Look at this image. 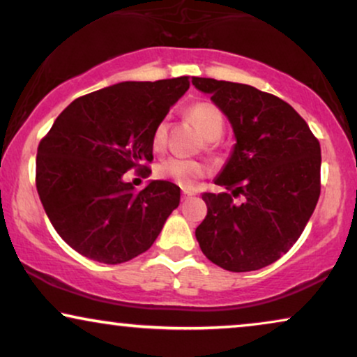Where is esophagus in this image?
Wrapping results in <instances>:
<instances>
[{
	"label": "esophagus",
	"mask_w": 357,
	"mask_h": 357,
	"mask_svg": "<svg viewBox=\"0 0 357 357\" xmlns=\"http://www.w3.org/2000/svg\"><path fill=\"white\" fill-rule=\"evenodd\" d=\"M194 194H196V192H194V191H186V189H184V191H183V199H189V197H192Z\"/></svg>",
	"instance_id": "obj_1"
}]
</instances>
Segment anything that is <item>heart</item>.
<instances>
[{
	"label": "heart",
	"mask_w": 357,
	"mask_h": 357,
	"mask_svg": "<svg viewBox=\"0 0 357 357\" xmlns=\"http://www.w3.org/2000/svg\"><path fill=\"white\" fill-rule=\"evenodd\" d=\"M188 114L189 119L199 126L202 135H204L207 139H215L222 135L225 120L220 108L215 107L214 103H196V105L189 108ZM165 133V123H161L155 132V146L163 145ZM206 171V165L201 163V161L183 160V158H168V160H165L163 163L158 166L156 174L160 176V178L173 181L174 184H178V186L189 189L194 186L197 178L204 176Z\"/></svg>",
	"instance_id": "b5f03b06"
}]
</instances>
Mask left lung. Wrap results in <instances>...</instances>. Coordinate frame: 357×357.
I'll use <instances>...</instances> for the list:
<instances>
[{"instance_id":"1","label":"left lung","mask_w":357,"mask_h":357,"mask_svg":"<svg viewBox=\"0 0 357 357\" xmlns=\"http://www.w3.org/2000/svg\"><path fill=\"white\" fill-rule=\"evenodd\" d=\"M192 85L231 121L236 145L215 184L204 192L207 215L196 229L212 264L252 272L278 260L298 241L317 207L321 148L295 108L245 84L192 77Z\"/></svg>"}]
</instances>
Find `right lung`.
Returning <instances> with one entry per match:
<instances>
[{"instance_id":"1","label":"right lung","mask_w":357,"mask_h":357,"mask_svg":"<svg viewBox=\"0 0 357 357\" xmlns=\"http://www.w3.org/2000/svg\"><path fill=\"white\" fill-rule=\"evenodd\" d=\"M189 77L120 82L75 98L40 139L36 188L62 241L87 259L115 265L146 252L179 206L181 189L150 181L137 191L128 169L153 160V139Z\"/></svg>"}]
</instances>
